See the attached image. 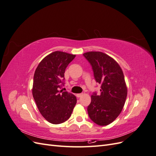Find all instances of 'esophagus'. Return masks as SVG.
<instances>
[{"label":"esophagus","mask_w":156,"mask_h":156,"mask_svg":"<svg viewBox=\"0 0 156 156\" xmlns=\"http://www.w3.org/2000/svg\"><path fill=\"white\" fill-rule=\"evenodd\" d=\"M83 95V94H77L76 96H77V98H80V97H81Z\"/></svg>","instance_id":"obj_1"}]
</instances>
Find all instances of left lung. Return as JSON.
I'll return each instance as SVG.
<instances>
[{
  "label": "left lung",
  "instance_id": "obj_1",
  "mask_svg": "<svg viewBox=\"0 0 156 156\" xmlns=\"http://www.w3.org/2000/svg\"><path fill=\"white\" fill-rule=\"evenodd\" d=\"M90 63L94 78L101 84V94L94 93L87 111L90 119L99 126L110 124L119 116L125 104L127 88L123 72L116 61L100 51L83 54Z\"/></svg>",
  "mask_w": 156,
  "mask_h": 156
}]
</instances>
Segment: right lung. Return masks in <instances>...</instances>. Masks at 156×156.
<instances>
[{
  "label": "right lung",
  "mask_w": 156,
  "mask_h": 156,
  "mask_svg": "<svg viewBox=\"0 0 156 156\" xmlns=\"http://www.w3.org/2000/svg\"><path fill=\"white\" fill-rule=\"evenodd\" d=\"M75 56L55 51L43 58L36 69L32 96L41 115L51 124L68 120L76 105L77 98L73 94L60 90L65 69Z\"/></svg>",
  "instance_id": "right-lung-1"
}]
</instances>
